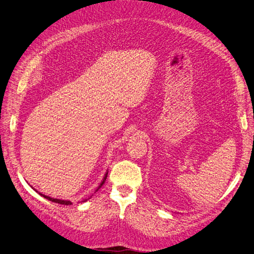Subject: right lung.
<instances>
[{
    "label": "right lung",
    "mask_w": 254,
    "mask_h": 254,
    "mask_svg": "<svg viewBox=\"0 0 254 254\" xmlns=\"http://www.w3.org/2000/svg\"><path fill=\"white\" fill-rule=\"evenodd\" d=\"M107 175H108V173H106V174H105V177H104L103 181L101 182V184H100V186H99V189H100L101 186L105 183L106 178H107ZM99 189H98V190H99ZM40 194H41L43 197H45V198L49 199V201H51V202H55V203H58V204H61V205H71V204H72L70 201H63V199H60V198H53V197H50V196L44 195V194H42V193H40ZM85 201H86V199H85Z\"/></svg>",
    "instance_id": "add662e5"
}]
</instances>
